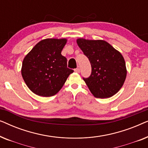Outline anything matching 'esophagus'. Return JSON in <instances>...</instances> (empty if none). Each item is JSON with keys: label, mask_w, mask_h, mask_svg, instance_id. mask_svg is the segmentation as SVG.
I'll use <instances>...</instances> for the list:
<instances>
[{"label": "esophagus", "mask_w": 148, "mask_h": 148, "mask_svg": "<svg viewBox=\"0 0 148 148\" xmlns=\"http://www.w3.org/2000/svg\"><path fill=\"white\" fill-rule=\"evenodd\" d=\"M74 71H75V72L78 73H79L80 72V69H79V68H77V69H75Z\"/></svg>", "instance_id": "obj_1"}]
</instances>
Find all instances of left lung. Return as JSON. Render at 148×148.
Instances as JSON below:
<instances>
[{
    "mask_svg": "<svg viewBox=\"0 0 148 148\" xmlns=\"http://www.w3.org/2000/svg\"><path fill=\"white\" fill-rule=\"evenodd\" d=\"M77 43L92 66L90 75L83 77L90 92L99 98L114 96L123 86L127 76L122 54L104 40L79 38Z\"/></svg>",
    "mask_w": 148,
    "mask_h": 148,
    "instance_id": "1",
    "label": "left lung"
}]
</instances>
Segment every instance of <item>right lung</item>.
<instances>
[{
    "mask_svg": "<svg viewBox=\"0 0 148 148\" xmlns=\"http://www.w3.org/2000/svg\"><path fill=\"white\" fill-rule=\"evenodd\" d=\"M66 42V39L43 40L24 58L21 75L34 94L43 97L54 96L73 73L67 68V60L61 54Z\"/></svg>",
    "mask_w": 148,
    "mask_h": 148,
    "instance_id": "right-lung-1",
    "label": "right lung"
}]
</instances>
